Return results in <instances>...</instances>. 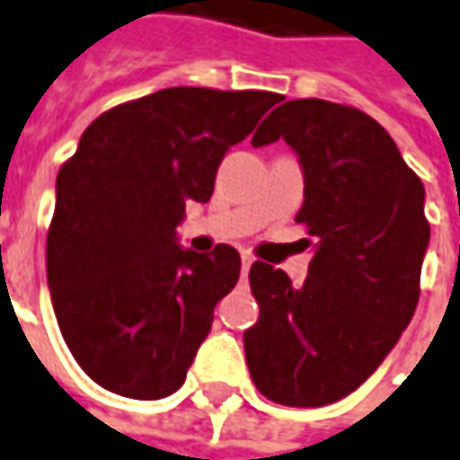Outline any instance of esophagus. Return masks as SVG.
Returning <instances> with one entry per match:
<instances>
[{"label": "esophagus", "instance_id": "1", "mask_svg": "<svg viewBox=\"0 0 460 460\" xmlns=\"http://www.w3.org/2000/svg\"><path fill=\"white\" fill-rule=\"evenodd\" d=\"M252 255L250 252H242V279H247V273H250V266H252Z\"/></svg>", "mask_w": 460, "mask_h": 460}]
</instances>
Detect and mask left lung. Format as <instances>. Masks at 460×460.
<instances>
[{
    "label": "left lung",
    "instance_id": "8db88e82",
    "mask_svg": "<svg viewBox=\"0 0 460 460\" xmlns=\"http://www.w3.org/2000/svg\"><path fill=\"white\" fill-rule=\"evenodd\" d=\"M276 139L300 155L305 202L295 221L315 252L300 287L281 269L252 263L261 315L244 332V355L261 395L318 408L358 390L413 318L429 244L424 184L358 107L284 102L252 145Z\"/></svg>",
    "mask_w": 460,
    "mask_h": 460
}]
</instances>
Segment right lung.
Listing matches in <instances>:
<instances>
[{
    "label": "right lung",
    "instance_id": "1",
    "mask_svg": "<svg viewBox=\"0 0 460 460\" xmlns=\"http://www.w3.org/2000/svg\"><path fill=\"white\" fill-rule=\"evenodd\" d=\"M276 102L255 89H160L92 120L63 163L47 281L65 345L100 387L157 400L184 385L242 261L231 244L181 250L176 226Z\"/></svg>",
    "mask_w": 460,
    "mask_h": 460
}]
</instances>
